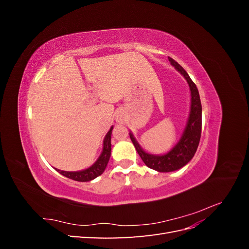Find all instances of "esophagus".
Here are the masks:
<instances>
[{
	"label": "esophagus",
	"instance_id": "esophagus-1",
	"mask_svg": "<svg viewBox=\"0 0 249 249\" xmlns=\"http://www.w3.org/2000/svg\"><path fill=\"white\" fill-rule=\"evenodd\" d=\"M116 120H117L118 123H123V122H124V117H123V115H120V114H119V115H117V116H116Z\"/></svg>",
	"mask_w": 249,
	"mask_h": 249
}]
</instances>
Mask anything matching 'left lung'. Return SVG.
Segmentation results:
<instances>
[{
  "label": "left lung",
  "mask_w": 249,
  "mask_h": 249,
  "mask_svg": "<svg viewBox=\"0 0 249 249\" xmlns=\"http://www.w3.org/2000/svg\"><path fill=\"white\" fill-rule=\"evenodd\" d=\"M168 60L171 65L175 66L176 70H178L185 77L191 91L190 114L182 138L179 139L176 146L170 152L162 156H156L145 153L140 147L136 139L134 138L133 134L130 133V138L142 161L144 162L147 167L159 172H170L184 167L192 159L194 154L196 153L201 135V103L198 89L189 77V74L186 72V71L176 60H173L170 57H168Z\"/></svg>",
  "instance_id": "1"
}]
</instances>
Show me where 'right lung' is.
I'll return each mask as SVG.
<instances>
[{"instance_id":"right-lung-1","label":"right lung","mask_w":249,"mask_h":249,"mask_svg":"<svg viewBox=\"0 0 249 249\" xmlns=\"http://www.w3.org/2000/svg\"><path fill=\"white\" fill-rule=\"evenodd\" d=\"M112 130H113V126H111L110 131L107 133L106 137L104 139V147L100 158L96 160V162L92 165V166H90L89 168L85 170H81V171H64L60 169H56V170L59 173H61L62 176L71 178L73 180H77V182H89V180H91L101 176L105 171V169H106L107 164L110 159V156H111Z\"/></svg>"}]
</instances>
